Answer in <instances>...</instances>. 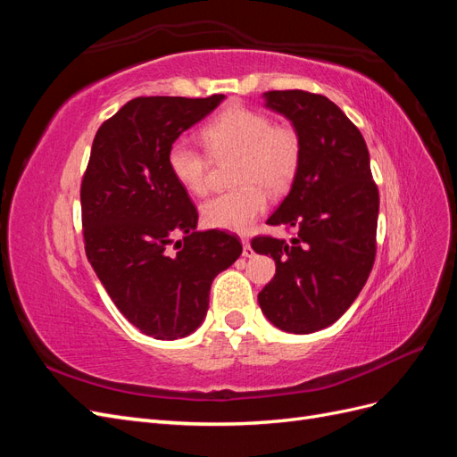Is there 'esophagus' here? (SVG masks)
Listing matches in <instances>:
<instances>
[{
  "instance_id": "esophagus-1",
  "label": "esophagus",
  "mask_w": 457,
  "mask_h": 457,
  "mask_svg": "<svg viewBox=\"0 0 457 457\" xmlns=\"http://www.w3.org/2000/svg\"><path fill=\"white\" fill-rule=\"evenodd\" d=\"M242 245H244L242 255H244V257H253V247H252L250 240H242Z\"/></svg>"
}]
</instances>
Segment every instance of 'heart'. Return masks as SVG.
Instances as JSON below:
<instances>
[{"instance_id": "obj_1", "label": "heart", "mask_w": 457, "mask_h": 457, "mask_svg": "<svg viewBox=\"0 0 457 457\" xmlns=\"http://www.w3.org/2000/svg\"><path fill=\"white\" fill-rule=\"evenodd\" d=\"M212 158H237L232 181L238 188L223 192L202 205V220L212 228L245 232L267 210V191L282 195L294 183L301 163V137L289 123L272 121L261 110L232 104L202 129ZM210 158L185 139L168 150V168L175 181L195 196L210 190Z\"/></svg>"}]
</instances>
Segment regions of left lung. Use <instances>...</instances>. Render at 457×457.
Segmentation results:
<instances>
[{
    "label": "left lung",
    "mask_w": 457,
    "mask_h": 457,
    "mask_svg": "<svg viewBox=\"0 0 457 457\" xmlns=\"http://www.w3.org/2000/svg\"><path fill=\"white\" fill-rule=\"evenodd\" d=\"M301 137L292 190L269 225L295 228L286 242L255 237L252 247L276 262L259 307L289 334L334 324L361 294L376 261L379 192L362 133L328 96L301 89L265 93Z\"/></svg>",
    "instance_id": "obj_1"
}]
</instances>
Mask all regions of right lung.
<instances>
[{"mask_svg":"<svg viewBox=\"0 0 457 457\" xmlns=\"http://www.w3.org/2000/svg\"><path fill=\"white\" fill-rule=\"evenodd\" d=\"M225 99L137 96L96 131L81 179L86 253L118 311L154 339L195 331L238 237L196 230L198 212L168 168V150Z\"/></svg>","mask_w":457,"mask_h":457,"instance_id":"1","label":"right lung"}]
</instances>
